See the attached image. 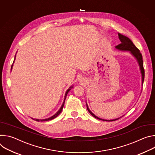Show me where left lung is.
Wrapping results in <instances>:
<instances>
[{
	"mask_svg": "<svg viewBox=\"0 0 155 155\" xmlns=\"http://www.w3.org/2000/svg\"><path fill=\"white\" fill-rule=\"evenodd\" d=\"M118 35L119 39L121 41V43H120L119 45L116 46L115 48L118 50H120V51H129L132 56H133L136 58V59L137 60V61L139 64V67H140V72H141V74H142V84H143V80H144V77H145V71H144L143 65V60H142V54L140 53L139 50L134 45V44L132 43V41L128 37H127L126 36H124V35H122L120 33H118ZM86 107H87L88 112H89L91 114V115H92L94 118H96L98 120L106 121H115L117 120H118L119 118H121L120 117V118L110 120L102 119L101 118L97 117L93 113H92V112L90 110L89 107H88L87 103H86Z\"/></svg>",
	"mask_w": 155,
	"mask_h": 155,
	"instance_id": "1",
	"label": "left lung"
}]
</instances>
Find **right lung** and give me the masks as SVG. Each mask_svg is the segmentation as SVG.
Listing matches in <instances>:
<instances>
[{
	"label": "right lung",
	"mask_w": 155,
	"mask_h": 155,
	"mask_svg": "<svg viewBox=\"0 0 155 155\" xmlns=\"http://www.w3.org/2000/svg\"><path fill=\"white\" fill-rule=\"evenodd\" d=\"M15 58H16V55H15V59H14V61H13V63H14V62H15ZM12 68H13V64H12V68H11V71H12ZM74 86H73V85L72 86H70L69 87V89L67 90V91H66V93H65V96H64V102H63V103H62V105H61V108H59V110H58V111L54 114V115H53L52 117H50V118H46V119H42V120H39V119H35V118H31L32 119H33L34 120H35V121H49V120H53V119H54V118H55L56 117H57L59 114H60V113L62 112V108H63V107H64V102H65V98H66V96H67V95H68V93H69V91L72 89V88Z\"/></svg>",
	"instance_id": "1"
}]
</instances>
